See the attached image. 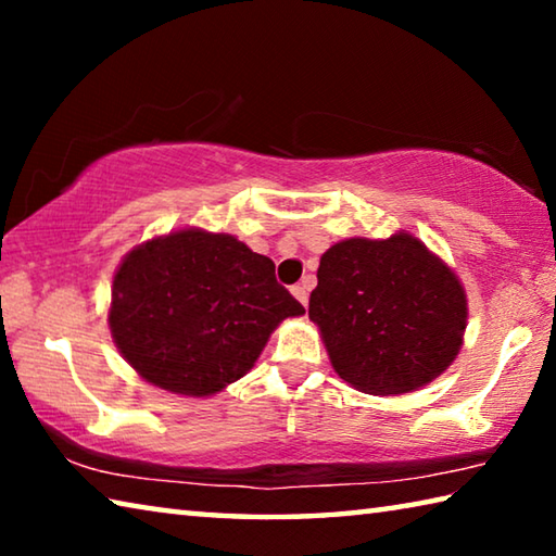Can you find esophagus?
I'll return each instance as SVG.
<instances>
[{"instance_id": "obj_1", "label": "esophagus", "mask_w": 556, "mask_h": 556, "mask_svg": "<svg viewBox=\"0 0 556 556\" xmlns=\"http://www.w3.org/2000/svg\"><path fill=\"white\" fill-rule=\"evenodd\" d=\"M291 294H294L301 304H308V287L306 285H296V287H291Z\"/></svg>"}]
</instances>
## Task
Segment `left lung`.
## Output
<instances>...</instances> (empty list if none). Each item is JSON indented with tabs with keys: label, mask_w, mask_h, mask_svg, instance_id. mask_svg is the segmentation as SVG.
<instances>
[{
	"label": "left lung",
	"mask_w": 556,
	"mask_h": 556,
	"mask_svg": "<svg viewBox=\"0 0 556 556\" xmlns=\"http://www.w3.org/2000/svg\"><path fill=\"white\" fill-rule=\"evenodd\" d=\"M308 299L333 370L368 394H402L439 378L464 343L458 277L407 232L328 248Z\"/></svg>",
	"instance_id": "obj_1"
}]
</instances>
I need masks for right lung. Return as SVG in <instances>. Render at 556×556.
<instances>
[{"mask_svg": "<svg viewBox=\"0 0 556 556\" xmlns=\"http://www.w3.org/2000/svg\"><path fill=\"white\" fill-rule=\"evenodd\" d=\"M301 314L269 257L232 235L191 228L137 244L122 260L110 331L147 382L205 397L240 380L269 333Z\"/></svg>", "mask_w": 556, "mask_h": 556, "instance_id": "right-lung-1", "label": "right lung"}]
</instances>
